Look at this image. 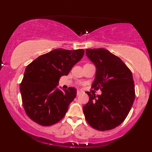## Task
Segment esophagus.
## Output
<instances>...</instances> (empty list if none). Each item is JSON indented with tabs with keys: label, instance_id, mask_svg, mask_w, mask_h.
Here are the masks:
<instances>
[{
	"label": "esophagus",
	"instance_id": "34e87169",
	"mask_svg": "<svg viewBox=\"0 0 152 152\" xmlns=\"http://www.w3.org/2000/svg\"><path fill=\"white\" fill-rule=\"evenodd\" d=\"M82 93V91H81V90H77V95H80Z\"/></svg>",
	"mask_w": 152,
	"mask_h": 152
}]
</instances>
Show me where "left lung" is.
Returning a JSON list of instances; mask_svg holds the SVG:
<instances>
[{"label":"left lung","mask_w":152,"mask_h":152,"mask_svg":"<svg viewBox=\"0 0 152 152\" xmlns=\"http://www.w3.org/2000/svg\"><path fill=\"white\" fill-rule=\"evenodd\" d=\"M86 55L96 67L92 88H100L102 94L86 92L89 101L83 107L85 118L95 129H113L125 120L134 103L132 72L119 57L106 49H86Z\"/></svg>","instance_id":"obj_1"}]
</instances>
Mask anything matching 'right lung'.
<instances>
[{
	"mask_svg": "<svg viewBox=\"0 0 152 152\" xmlns=\"http://www.w3.org/2000/svg\"><path fill=\"white\" fill-rule=\"evenodd\" d=\"M83 49L58 48L39 56L27 66L20 85L23 105L29 118L42 126H50L64 117L77 90L57 88L59 79L68 75L80 61Z\"/></svg>",
	"mask_w": 152,
	"mask_h": 152,
	"instance_id": "obj_1",
	"label": "right lung"
}]
</instances>
